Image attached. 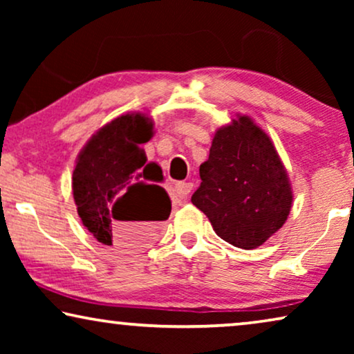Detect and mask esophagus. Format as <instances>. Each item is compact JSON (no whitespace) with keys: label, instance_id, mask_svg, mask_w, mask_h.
<instances>
[{"label":"esophagus","instance_id":"esophagus-1","mask_svg":"<svg viewBox=\"0 0 354 354\" xmlns=\"http://www.w3.org/2000/svg\"><path fill=\"white\" fill-rule=\"evenodd\" d=\"M192 188H193V183L190 182H177L172 188V195L178 198V200H183V198H187L188 193L192 192Z\"/></svg>","mask_w":354,"mask_h":354}]
</instances>
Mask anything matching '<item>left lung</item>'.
<instances>
[{
  "mask_svg": "<svg viewBox=\"0 0 354 354\" xmlns=\"http://www.w3.org/2000/svg\"><path fill=\"white\" fill-rule=\"evenodd\" d=\"M192 203L236 248H258L285 224L293 192L268 133L248 115L217 129Z\"/></svg>",
  "mask_w": 354,
  "mask_h": 354,
  "instance_id": "1",
  "label": "left lung"
}]
</instances>
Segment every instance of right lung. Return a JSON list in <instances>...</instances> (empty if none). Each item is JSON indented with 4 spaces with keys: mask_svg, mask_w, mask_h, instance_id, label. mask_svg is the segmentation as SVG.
<instances>
[{
    "mask_svg": "<svg viewBox=\"0 0 354 354\" xmlns=\"http://www.w3.org/2000/svg\"><path fill=\"white\" fill-rule=\"evenodd\" d=\"M153 137V120L132 113L111 120L77 158L72 193L82 222L100 243L120 250L149 245L171 214V198L149 183L142 145Z\"/></svg>",
    "mask_w": 354,
    "mask_h": 354,
    "instance_id": "obj_1",
    "label": "right lung"
}]
</instances>
